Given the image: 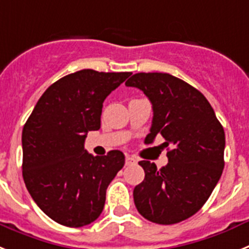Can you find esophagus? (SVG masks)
I'll return each instance as SVG.
<instances>
[{
	"label": "esophagus",
	"mask_w": 249,
	"mask_h": 249,
	"mask_svg": "<svg viewBox=\"0 0 249 249\" xmlns=\"http://www.w3.org/2000/svg\"><path fill=\"white\" fill-rule=\"evenodd\" d=\"M138 161V159L135 157H131V155H126L125 158V164L126 165H131V164H135Z\"/></svg>",
	"instance_id": "esophagus-1"
}]
</instances>
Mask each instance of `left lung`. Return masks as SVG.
Here are the masks:
<instances>
[{
    "mask_svg": "<svg viewBox=\"0 0 249 249\" xmlns=\"http://www.w3.org/2000/svg\"><path fill=\"white\" fill-rule=\"evenodd\" d=\"M140 89L153 105V122L145 142L165 139L168 164L139 161L144 180L134 188V203L145 219L174 224L202 208L224 168L226 135L204 95L164 72L135 73L125 83Z\"/></svg>",
    "mask_w": 249,
    "mask_h": 249,
    "instance_id": "left-lung-1",
    "label": "left lung"
}]
</instances>
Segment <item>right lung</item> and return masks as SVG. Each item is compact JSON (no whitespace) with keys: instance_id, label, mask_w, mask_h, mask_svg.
<instances>
[{"instance_id":"1","label":"right lung","mask_w":249,"mask_h":249,"mask_svg":"<svg viewBox=\"0 0 249 249\" xmlns=\"http://www.w3.org/2000/svg\"><path fill=\"white\" fill-rule=\"evenodd\" d=\"M131 72L85 69L47 88L22 130V176L32 199L66 227L98 219L110 181L125 164L120 150L94 157L84 148L88 131L100 129L103 103Z\"/></svg>"}]
</instances>
